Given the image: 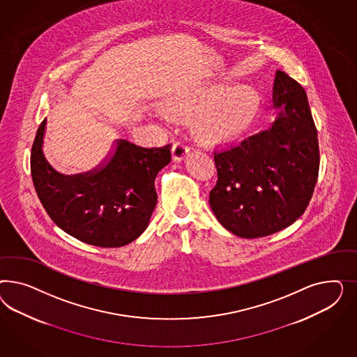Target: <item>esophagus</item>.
Masks as SVG:
<instances>
[{"mask_svg":"<svg viewBox=\"0 0 357 357\" xmlns=\"http://www.w3.org/2000/svg\"><path fill=\"white\" fill-rule=\"evenodd\" d=\"M188 151H190V148H188V144L185 141H176L173 145V149H172L174 161H176V162L182 161L184 157L187 155Z\"/></svg>","mask_w":357,"mask_h":357,"instance_id":"1","label":"esophagus"}]
</instances>
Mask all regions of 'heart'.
Returning a JSON list of instances; mask_svg holds the SVG:
<instances>
[{
  "label": "heart",
  "instance_id": "obj_1",
  "mask_svg": "<svg viewBox=\"0 0 357 357\" xmlns=\"http://www.w3.org/2000/svg\"><path fill=\"white\" fill-rule=\"evenodd\" d=\"M258 89L246 82L211 85L185 99L182 114H196L197 132L211 142L227 144L249 130L259 111Z\"/></svg>",
  "mask_w": 357,
  "mask_h": 357
}]
</instances>
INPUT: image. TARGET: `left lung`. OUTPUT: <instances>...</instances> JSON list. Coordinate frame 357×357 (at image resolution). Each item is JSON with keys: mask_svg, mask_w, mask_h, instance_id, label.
I'll return each mask as SVG.
<instances>
[{"mask_svg": "<svg viewBox=\"0 0 357 357\" xmlns=\"http://www.w3.org/2000/svg\"><path fill=\"white\" fill-rule=\"evenodd\" d=\"M272 103L278 114L268 130L215 151L217 183L209 204L238 237H267L292 225L317 183L318 139L303 87L278 70Z\"/></svg>", "mask_w": 357, "mask_h": 357, "instance_id": "obj_1", "label": "left lung"}]
</instances>
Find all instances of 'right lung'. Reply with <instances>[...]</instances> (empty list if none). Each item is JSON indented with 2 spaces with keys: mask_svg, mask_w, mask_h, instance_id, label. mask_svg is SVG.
I'll use <instances>...</instances> for the list:
<instances>
[{
  "mask_svg": "<svg viewBox=\"0 0 357 357\" xmlns=\"http://www.w3.org/2000/svg\"><path fill=\"white\" fill-rule=\"evenodd\" d=\"M45 124L44 119L31 148V176L48 216L65 233L98 248H120L135 241L157 204L154 179L172 160L170 144L142 148L116 140L99 167L64 175L44 157Z\"/></svg>",
  "mask_w": 357,
  "mask_h": 357,
  "instance_id": "right-lung-1",
  "label": "right lung"
}]
</instances>
